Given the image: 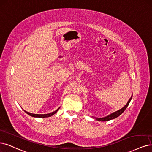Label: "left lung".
Wrapping results in <instances>:
<instances>
[{
    "label": "left lung",
    "instance_id": "8db88e82",
    "mask_svg": "<svg viewBox=\"0 0 152 152\" xmlns=\"http://www.w3.org/2000/svg\"><path fill=\"white\" fill-rule=\"evenodd\" d=\"M132 96L131 97V98L129 99V100L128 101V102H127V104H126V105H125L122 109H119V110H118V111H116V112H114V113L111 114L109 115V116H106V117L102 118H95L96 119V120H98V121H109V120H111V119H114V118H116L118 117L119 116H120V115H121V114L125 111V109H126V107L128 106V105H129V104L131 100H132Z\"/></svg>",
    "mask_w": 152,
    "mask_h": 152
}]
</instances>
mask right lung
<instances>
[{
  "mask_svg": "<svg viewBox=\"0 0 152 152\" xmlns=\"http://www.w3.org/2000/svg\"><path fill=\"white\" fill-rule=\"evenodd\" d=\"M60 109V107L58 109H57L56 111L52 112L51 113H49V114H33V113H28L27 111H25V113H27L28 114H29V116H33V117H34V118H47V117H50V116H51L52 115L55 114L57 111H58V110Z\"/></svg>",
  "mask_w": 152,
  "mask_h": 152,
  "instance_id": "add662e5",
  "label": "right lung"
}]
</instances>
